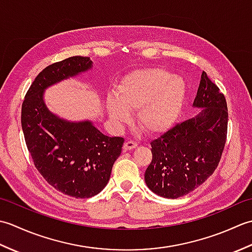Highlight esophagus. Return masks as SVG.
<instances>
[{
  "label": "esophagus",
  "mask_w": 252,
  "mask_h": 252,
  "mask_svg": "<svg viewBox=\"0 0 252 252\" xmlns=\"http://www.w3.org/2000/svg\"><path fill=\"white\" fill-rule=\"evenodd\" d=\"M137 147V144L133 141H126L123 145V149L125 151H131V149H134Z\"/></svg>",
  "instance_id": "34e87169"
}]
</instances>
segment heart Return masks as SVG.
<instances>
[{"instance_id":"b5f03b06","label":"heart","mask_w":252,"mask_h":252,"mask_svg":"<svg viewBox=\"0 0 252 252\" xmlns=\"http://www.w3.org/2000/svg\"><path fill=\"white\" fill-rule=\"evenodd\" d=\"M186 93L184 79L162 68L138 69L116 85L115 96L106 101L110 119L129 121V111H136V122L148 134L169 130L178 119Z\"/></svg>"}]
</instances>
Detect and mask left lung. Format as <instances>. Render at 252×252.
I'll use <instances>...</instances> for the list:
<instances>
[{
  "label": "left lung",
  "mask_w": 252,
  "mask_h": 252,
  "mask_svg": "<svg viewBox=\"0 0 252 252\" xmlns=\"http://www.w3.org/2000/svg\"><path fill=\"white\" fill-rule=\"evenodd\" d=\"M198 112L151 142L153 160L145 183L155 194L175 199L201 185L217 169L227 133L224 95L202 71L192 103Z\"/></svg>",
  "instance_id": "left-lung-1"
}]
</instances>
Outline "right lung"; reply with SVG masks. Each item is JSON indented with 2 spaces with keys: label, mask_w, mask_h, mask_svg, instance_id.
<instances>
[{
  "label": "right lung",
  "mask_w": 252,
  "mask_h": 252,
  "mask_svg": "<svg viewBox=\"0 0 252 252\" xmlns=\"http://www.w3.org/2000/svg\"><path fill=\"white\" fill-rule=\"evenodd\" d=\"M90 57L73 56L43 69L26 94L21 126L35 168L63 194L90 198L103 190L120 156L123 137L103 134L91 120L70 121L47 108L46 89L91 70Z\"/></svg>",
  "instance_id": "right-lung-1"
}]
</instances>
